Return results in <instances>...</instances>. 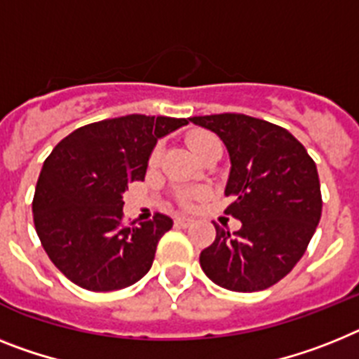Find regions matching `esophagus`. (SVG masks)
<instances>
[{"label": "esophagus", "instance_id": "34e87169", "mask_svg": "<svg viewBox=\"0 0 359 359\" xmlns=\"http://www.w3.org/2000/svg\"><path fill=\"white\" fill-rule=\"evenodd\" d=\"M191 219H189V217H177V219H175V224L177 226H182V228H186V226H189L191 224Z\"/></svg>", "mask_w": 359, "mask_h": 359}]
</instances>
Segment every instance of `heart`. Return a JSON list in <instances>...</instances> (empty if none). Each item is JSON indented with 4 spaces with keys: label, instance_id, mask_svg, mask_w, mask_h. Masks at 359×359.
Masks as SVG:
<instances>
[{
    "label": "heart",
    "instance_id": "1",
    "mask_svg": "<svg viewBox=\"0 0 359 359\" xmlns=\"http://www.w3.org/2000/svg\"><path fill=\"white\" fill-rule=\"evenodd\" d=\"M186 142H188V146L191 147V151H194L197 156L204 155L210 147L221 146L215 135L208 133V131H194V133H189L188 138H186ZM161 156H162V147L156 146L151 151V155H149V165L158 164V162H161ZM198 195L201 194H198L197 189H186V191H182V194L179 195V201L184 204V206H189V204L194 203L195 198L198 197Z\"/></svg>",
    "mask_w": 359,
    "mask_h": 359
}]
</instances>
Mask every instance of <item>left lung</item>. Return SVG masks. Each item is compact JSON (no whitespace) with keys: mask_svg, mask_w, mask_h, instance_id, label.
Segmentation results:
<instances>
[{"mask_svg":"<svg viewBox=\"0 0 359 359\" xmlns=\"http://www.w3.org/2000/svg\"><path fill=\"white\" fill-rule=\"evenodd\" d=\"M212 129L230 153L226 215L243 222L230 233L215 224V241L201 252V266L215 285L233 292L272 287L306 252L321 219L316 162L287 129L248 114L191 116Z\"/></svg>","mask_w":359,"mask_h":359,"instance_id":"left-lung-1","label":"left lung"}]
</instances>
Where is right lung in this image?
<instances>
[{"mask_svg":"<svg viewBox=\"0 0 359 359\" xmlns=\"http://www.w3.org/2000/svg\"><path fill=\"white\" fill-rule=\"evenodd\" d=\"M186 118L128 114L78 128L43 162L32 198L36 233L63 276L91 292L120 290L147 273L173 221L123 222L122 194L144 180L156 140Z\"/></svg>","mask_w":359,"mask_h":359,"instance_id":"obj_1","label":"right lung"}]
</instances>
